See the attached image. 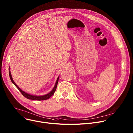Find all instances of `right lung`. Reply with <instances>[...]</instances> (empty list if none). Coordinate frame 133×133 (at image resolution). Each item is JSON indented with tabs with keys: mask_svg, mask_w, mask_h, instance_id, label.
Returning a JSON list of instances; mask_svg holds the SVG:
<instances>
[{
	"mask_svg": "<svg viewBox=\"0 0 133 133\" xmlns=\"http://www.w3.org/2000/svg\"><path fill=\"white\" fill-rule=\"evenodd\" d=\"M10 67H9V75H10V77L11 80L12 81V82L15 85V87L19 89V90L21 92V93L22 94V95L23 96H24L25 98H26L27 99H31V100H35V101H43V100H46L48 99L50 97H51L53 95L55 94V92L56 91V90L57 89V84H58V80H59V76L58 77L56 84L54 86V88H53V89L52 90V91H51L49 93H48V94H46L45 95L43 96H36V95H32L30 94H29L28 93H26L24 91H23V90H22L20 88L17 86L16 83L14 82V81H13V78L12 77V75L10 72Z\"/></svg>",
	"mask_w": 133,
	"mask_h": 133,
	"instance_id": "obj_1",
	"label": "right lung"
}]
</instances>
